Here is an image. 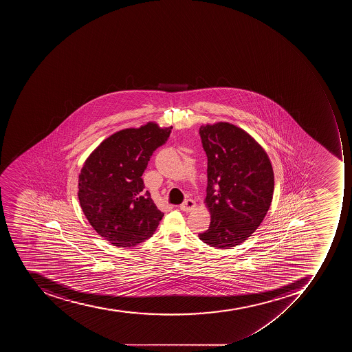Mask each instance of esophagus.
Returning <instances> with one entry per match:
<instances>
[{
	"label": "esophagus",
	"mask_w": 352,
	"mask_h": 352,
	"mask_svg": "<svg viewBox=\"0 0 352 352\" xmlns=\"http://www.w3.org/2000/svg\"><path fill=\"white\" fill-rule=\"evenodd\" d=\"M195 207H196V202L194 201L192 199H187L185 200V202L184 204H182L180 205V210L183 211H191L192 209H195Z\"/></svg>",
	"instance_id": "esophagus-1"
}]
</instances>
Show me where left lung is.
<instances>
[{"instance_id":"obj_1","label":"left lung","mask_w":352,"mask_h":352,"mask_svg":"<svg viewBox=\"0 0 352 352\" xmlns=\"http://www.w3.org/2000/svg\"><path fill=\"white\" fill-rule=\"evenodd\" d=\"M208 157L205 205L210 226L202 242L227 249L243 243L269 211L274 173L269 155L247 131L229 122L199 129Z\"/></svg>"}]
</instances>
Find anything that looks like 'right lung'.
I'll return each mask as SVG.
<instances>
[{
    "instance_id": "1",
    "label": "right lung",
    "mask_w": 352,
    "mask_h": 352,
    "mask_svg": "<svg viewBox=\"0 0 352 352\" xmlns=\"http://www.w3.org/2000/svg\"><path fill=\"white\" fill-rule=\"evenodd\" d=\"M172 126L147 122L118 131L88 156L78 179L83 214L98 234L118 248H133L155 232L164 213L143 192L142 175Z\"/></svg>"
}]
</instances>
